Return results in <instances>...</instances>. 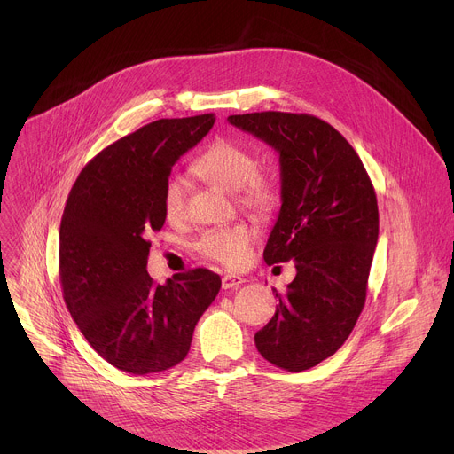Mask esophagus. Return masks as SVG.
Wrapping results in <instances>:
<instances>
[{"instance_id":"esophagus-1","label":"esophagus","mask_w":454,"mask_h":454,"mask_svg":"<svg viewBox=\"0 0 454 454\" xmlns=\"http://www.w3.org/2000/svg\"><path fill=\"white\" fill-rule=\"evenodd\" d=\"M242 284H244V278L239 277V275L228 273V275L223 277V289H237Z\"/></svg>"}]
</instances>
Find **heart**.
Listing matches in <instances>:
<instances>
[{"label": "heart", "mask_w": 454, "mask_h": 454, "mask_svg": "<svg viewBox=\"0 0 454 454\" xmlns=\"http://www.w3.org/2000/svg\"><path fill=\"white\" fill-rule=\"evenodd\" d=\"M192 172L200 179L235 192L237 205L254 215L268 217L278 207L282 190L278 179L258 168L256 158L239 144L215 140L192 163ZM161 208L168 221L184 217V184L179 176H168L163 184ZM256 233L251 226L239 223L208 230L198 242V251L226 270H242L251 261Z\"/></svg>", "instance_id": "b5f03b06"}]
</instances>
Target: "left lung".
I'll list each match as a JSON object with an SVG mask.
<instances>
[{"instance_id": "obj_1", "label": "left lung", "mask_w": 454, "mask_h": 454, "mask_svg": "<svg viewBox=\"0 0 454 454\" xmlns=\"http://www.w3.org/2000/svg\"><path fill=\"white\" fill-rule=\"evenodd\" d=\"M280 154L282 208L264 249L296 277L254 334L264 359L303 372L336 354L364 307L379 237L373 184L352 145L312 114L264 111L228 116Z\"/></svg>"}]
</instances>
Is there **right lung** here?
<instances>
[{
	"label": "right lung",
	"mask_w": 454,
	"mask_h": 454,
	"mask_svg": "<svg viewBox=\"0 0 454 454\" xmlns=\"http://www.w3.org/2000/svg\"><path fill=\"white\" fill-rule=\"evenodd\" d=\"M212 113L161 118L104 151L79 174L59 230L62 296L93 350L145 375L181 363L221 278L208 270L156 284L147 235L165 224L161 193L174 163L212 129Z\"/></svg>",
	"instance_id": "obj_1"
}]
</instances>
